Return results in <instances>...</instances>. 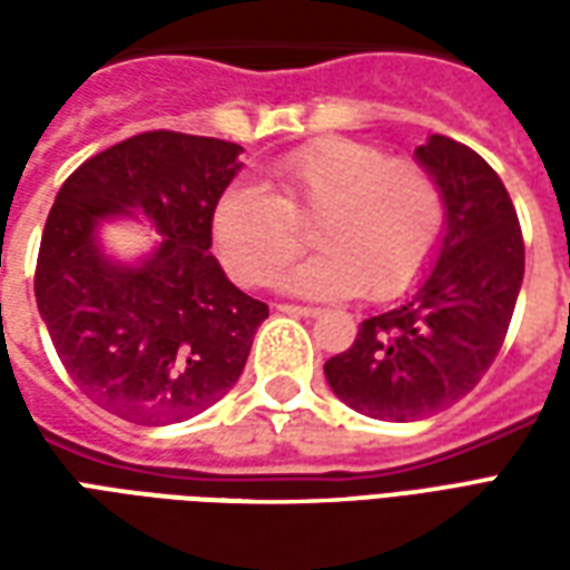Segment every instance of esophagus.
I'll list each match as a JSON object with an SVG mask.
<instances>
[{
    "instance_id": "34e87169",
    "label": "esophagus",
    "mask_w": 570,
    "mask_h": 570,
    "mask_svg": "<svg viewBox=\"0 0 570 570\" xmlns=\"http://www.w3.org/2000/svg\"><path fill=\"white\" fill-rule=\"evenodd\" d=\"M277 311L281 314H296V317H317L321 314V308H314V305H289V302H281Z\"/></svg>"
}]
</instances>
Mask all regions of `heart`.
<instances>
[{
	"label": "heart",
	"mask_w": 570,
	"mask_h": 570,
	"mask_svg": "<svg viewBox=\"0 0 570 570\" xmlns=\"http://www.w3.org/2000/svg\"><path fill=\"white\" fill-rule=\"evenodd\" d=\"M314 226L321 253L284 274L302 296L366 293L387 302L419 281L436 253L445 200L428 167L391 158L375 142L330 137L284 155L274 195L256 186L225 188L213 210V240L228 274L262 286L305 247Z\"/></svg>",
	"instance_id": "1"
}]
</instances>
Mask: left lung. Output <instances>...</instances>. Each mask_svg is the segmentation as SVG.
<instances>
[{
    "label": "left lung",
    "instance_id": "8db88e82",
    "mask_svg": "<svg viewBox=\"0 0 570 570\" xmlns=\"http://www.w3.org/2000/svg\"><path fill=\"white\" fill-rule=\"evenodd\" d=\"M415 158L445 200L436 265L403 305L360 323L354 345L323 366L338 400L382 421L428 419L482 382L525 274L519 216L489 161L442 134Z\"/></svg>",
    "mask_w": 570,
    "mask_h": 570
}]
</instances>
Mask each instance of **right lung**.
<instances>
[{"instance_id":"right-lung-1","label":"right lung","mask_w":570,"mask_h":570,"mask_svg":"<svg viewBox=\"0 0 570 570\" xmlns=\"http://www.w3.org/2000/svg\"><path fill=\"white\" fill-rule=\"evenodd\" d=\"M240 146L146 130L72 170L48 213L36 305L69 379L118 419L170 424L223 400L244 372L268 305L210 256L213 210ZM142 212L163 244L140 266L96 247V223Z\"/></svg>"}]
</instances>
